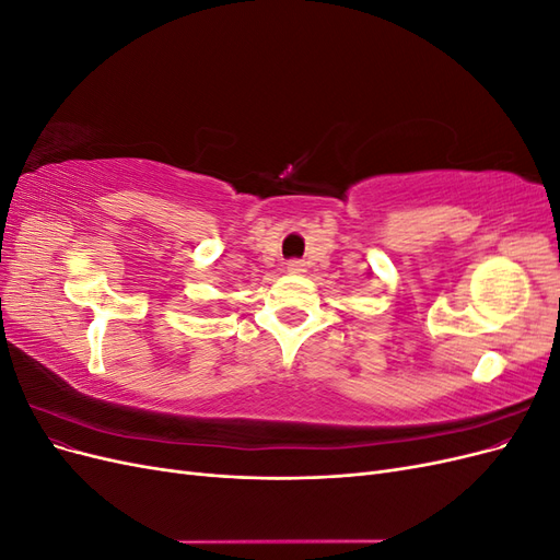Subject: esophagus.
I'll return each instance as SVG.
<instances>
[{
  "instance_id": "obj_1",
  "label": "esophagus",
  "mask_w": 560,
  "mask_h": 560,
  "mask_svg": "<svg viewBox=\"0 0 560 560\" xmlns=\"http://www.w3.org/2000/svg\"><path fill=\"white\" fill-rule=\"evenodd\" d=\"M287 270H290V273H303V261L301 259H290V261H287Z\"/></svg>"
}]
</instances>
